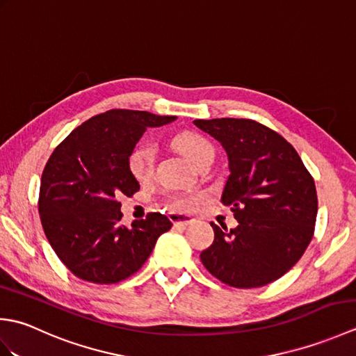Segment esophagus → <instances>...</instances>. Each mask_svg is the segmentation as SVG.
<instances>
[{
    "label": "esophagus",
    "mask_w": 356,
    "mask_h": 356,
    "mask_svg": "<svg viewBox=\"0 0 356 356\" xmlns=\"http://www.w3.org/2000/svg\"><path fill=\"white\" fill-rule=\"evenodd\" d=\"M170 220L174 225H179V226H186V225H191L194 222V218L191 216H186V214H177V213H170Z\"/></svg>",
    "instance_id": "1"
}]
</instances>
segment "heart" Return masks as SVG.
I'll list each match as a JSON object with an SVG mask.
<instances>
[{
	"label": "heart",
	"instance_id": "b5f03b06",
	"mask_svg": "<svg viewBox=\"0 0 356 356\" xmlns=\"http://www.w3.org/2000/svg\"><path fill=\"white\" fill-rule=\"evenodd\" d=\"M174 145L185 156L188 162H191L194 166H197L203 159L209 154H214V148L211 143L200 134L195 133H180L174 139ZM154 157H156V147L151 143L136 147L130 157H128V170L131 176L143 182V180L153 176L154 168ZM200 195L195 194H172L168 195V207L177 211H191L200 202Z\"/></svg>",
	"mask_w": 356,
	"mask_h": 356
}]
</instances>
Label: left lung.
Returning <instances> with one entry per match:
<instances>
[{
  "instance_id": "8db88e82",
  "label": "left lung",
  "mask_w": 356,
  "mask_h": 356,
  "mask_svg": "<svg viewBox=\"0 0 356 356\" xmlns=\"http://www.w3.org/2000/svg\"><path fill=\"white\" fill-rule=\"evenodd\" d=\"M222 143L229 176L220 202L238 222L214 229L200 254L211 274L232 287H260L284 275L314 236L315 182L297 151L278 133L251 119L194 120Z\"/></svg>"
}]
</instances>
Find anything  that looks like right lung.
Listing matches in <instances>:
<instances>
[{
    "mask_svg": "<svg viewBox=\"0 0 356 356\" xmlns=\"http://www.w3.org/2000/svg\"><path fill=\"white\" fill-rule=\"evenodd\" d=\"M176 119L108 110L74 128L51 153L41 177V223L53 251L76 277L97 284L122 282L171 229L161 213L122 225L118 199L139 191L128 157L142 134Z\"/></svg>",
    "mask_w": 356,
    "mask_h": 356,
    "instance_id": "add662e5",
    "label": "right lung"
}]
</instances>
